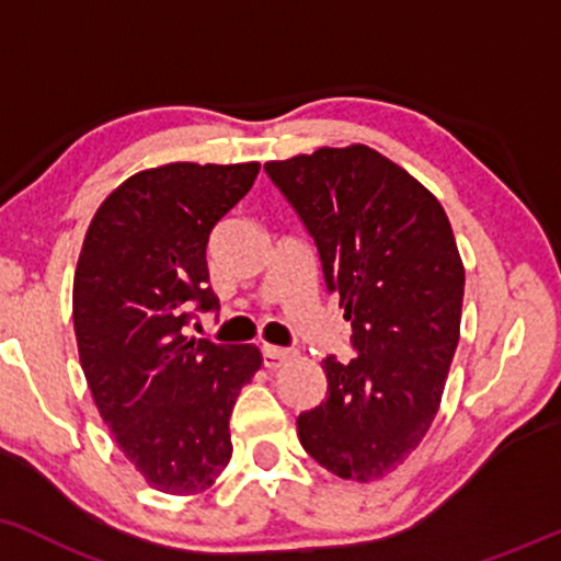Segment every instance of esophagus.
<instances>
[{"instance_id": "34e87169", "label": "esophagus", "mask_w": 561, "mask_h": 561, "mask_svg": "<svg viewBox=\"0 0 561 561\" xmlns=\"http://www.w3.org/2000/svg\"><path fill=\"white\" fill-rule=\"evenodd\" d=\"M261 355H263V363H266V368H282L287 360H293V350L276 347V345H263Z\"/></svg>"}]
</instances>
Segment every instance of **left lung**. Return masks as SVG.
Listing matches in <instances>:
<instances>
[{
    "mask_svg": "<svg viewBox=\"0 0 561 561\" xmlns=\"http://www.w3.org/2000/svg\"><path fill=\"white\" fill-rule=\"evenodd\" d=\"M263 170L319 248L357 357H323L327 400L300 413L302 449L370 483L408 460L434 423L460 342L465 266L436 195L374 148H319Z\"/></svg>",
    "mask_w": 561,
    "mask_h": 561,
    "instance_id": "left-lung-1",
    "label": "left lung"
}]
</instances>
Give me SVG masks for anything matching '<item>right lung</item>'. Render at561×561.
Wrapping results in <instances>:
<instances>
[{"mask_svg":"<svg viewBox=\"0 0 561 561\" xmlns=\"http://www.w3.org/2000/svg\"><path fill=\"white\" fill-rule=\"evenodd\" d=\"M248 164L153 167L112 191L88 225L72 282L80 366L114 442L151 489L201 494L232 457L229 415L263 357L182 334L208 287L214 227L253 187Z\"/></svg>","mask_w":561,"mask_h":561,"instance_id":"right-lung-1","label":"right lung"}]
</instances>
